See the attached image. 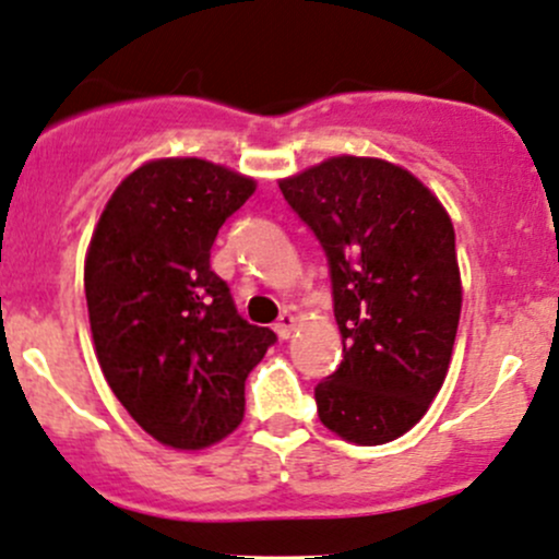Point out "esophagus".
<instances>
[{"label":"esophagus","mask_w":559,"mask_h":559,"mask_svg":"<svg viewBox=\"0 0 559 559\" xmlns=\"http://www.w3.org/2000/svg\"><path fill=\"white\" fill-rule=\"evenodd\" d=\"M295 326H297V319H295V316L286 313V310H284V313L278 316V321H275L273 329H275V332H278L281 340H289L292 332H295Z\"/></svg>","instance_id":"1"}]
</instances>
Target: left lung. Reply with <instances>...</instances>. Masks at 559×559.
<instances>
[{
    "mask_svg": "<svg viewBox=\"0 0 559 559\" xmlns=\"http://www.w3.org/2000/svg\"><path fill=\"white\" fill-rule=\"evenodd\" d=\"M324 249L343 361L316 385L329 431L385 444L426 415L448 374L461 273L448 211L378 157H332L278 181Z\"/></svg>",
    "mask_w": 559,
    "mask_h": 559,
    "instance_id": "left-lung-1",
    "label": "left lung"
}]
</instances>
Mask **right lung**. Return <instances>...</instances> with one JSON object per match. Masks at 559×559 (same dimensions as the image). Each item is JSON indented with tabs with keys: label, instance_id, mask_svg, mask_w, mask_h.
Wrapping results in <instances>:
<instances>
[{
	"label": "right lung",
	"instance_id": "obj_1",
	"mask_svg": "<svg viewBox=\"0 0 559 559\" xmlns=\"http://www.w3.org/2000/svg\"><path fill=\"white\" fill-rule=\"evenodd\" d=\"M254 179L198 157L141 166L109 198L85 260L104 378L157 442L201 450L243 420L246 378L275 343L211 270L219 227Z\"/></svg>",
	"mask_w": 559,
	"mask_h": 559
}]
</instances>
